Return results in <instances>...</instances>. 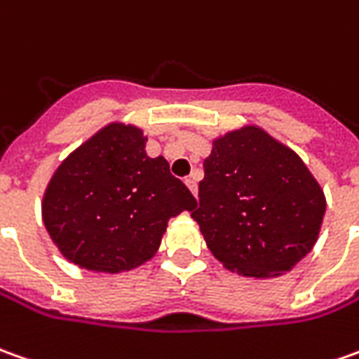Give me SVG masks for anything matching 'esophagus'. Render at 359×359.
Returning <instances> with one entry per match:
<instances>
[{
  "instance_id": "1",
  "label": "esophagus",
  "mask_w": 359,
  "mask_h": 359,
  "mask_svg": "<svg viewBox=\"0 0 359 359\" xmlns=\"http://www.w3.org/2000/svg\"><path fill=\"white\" fill-rule=\"evenodd\" d=\"M185 185L189 187V191H191L194 196H197V182H196V175H191V177H187V180H185Z\"/></svg>"
}]
</instances>
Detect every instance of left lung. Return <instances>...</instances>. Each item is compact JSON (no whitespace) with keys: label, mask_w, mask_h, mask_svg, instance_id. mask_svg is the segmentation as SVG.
Returning a JSON list of instances; mask_svg holds the SVG:
<instances>
[{"label":"left lung","mask_w":359,"mask_h":359,"mask_svg":"<svg viewBox=\"0 0 359 359\" xmlns=\"http://www.w3.org/2000/svg\"><path fill=\"white\" fill-rule=\"evenodd\" d=\"M203 172L191 217L231 273L276 278L312 251L326 197L297 151L247 124L213 140Z\"/></svg>","instance_id":"1"}]
</instances>
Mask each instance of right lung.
<instances>
[{"label":"right lung","instance_id":"1","mask_svg":"<svg viewBox=\"0 0 359 359\" xmlns=\"http://www.w3.org/2000/svg\"><path fill=\"white\" fill-rule=\"evenodd\" d=\"M146 140L138 126L110 122L55 170L41 213L69 263L108 275L132 271L160 249L170 219L197 208L165 158L146 154Z\"/></svg>","mask_w":359,"mask_h":359}]
</instances>
